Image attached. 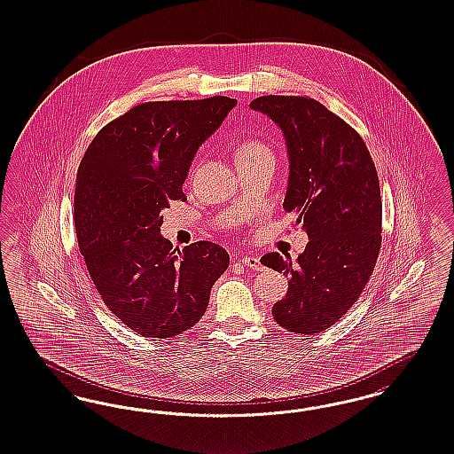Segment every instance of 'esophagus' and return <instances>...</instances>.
Here are the masks:
<instances>
[{
    "label": "esophagus",
    "instance_id": "esophagus-1",
    "mask_svg": "<svg viewBox=\"0 0 454 454\" xmlns=\"http://www.w3.org/2000/svg\"><path fill=\"white\" fill-rule=\"evenodd\" d=\"M241 262L247 266V268H249V270H254V271H262V262L258 260V258H254V256H245L243 260H241Z\"/></svg>",
    "mask_w": 454,
    "mask_h": 454
}]
</instances>
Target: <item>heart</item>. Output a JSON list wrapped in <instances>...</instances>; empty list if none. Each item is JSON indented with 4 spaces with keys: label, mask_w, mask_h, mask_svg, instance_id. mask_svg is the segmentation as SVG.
I'll list each match as a JSON object with an SVG mask.
<instances>
[{
    "label": "heart",
    "mask_w": 454,
    "mask_h": 454,
    "mask_svg": "<svg viewBox=\"0 0 454 454\" xmlns=\"http://www.w3.org/2000/svg\"><path fill=\"white\" fill-rule=\"evenodd\" d=\"M268 153H271V150L262 141H258V139H245V141H241L238 145L234 156H236V163H238V161H247V160L258 158V156L268 154Z\"/></svg>",
    "instance_id": "1"
}]
</instances>
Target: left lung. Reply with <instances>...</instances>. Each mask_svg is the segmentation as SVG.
Listing matches in <instances>:
<instances>
[{
	"instance_id": "left-lung-1",
	"label": "left lung",
	"mask_w": 454,
	"mask_h": 454,
	"mask_svg": "<svg viewBox=\"0 0 454 454\" xmlns=\"http://www.w3.org/2000/svg\"><path fill=\"white\" fill-rule=\"evenodd\" d=\"M249 108L283 131L289 160L283 207L309 238L296 262L279 253L262 258L289 278L273 317L291 333H321L356 302L374 270L383 207L378 173L361 137L317 99L270 95Z\"/></svg>"
}]
</instances>
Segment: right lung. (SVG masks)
I'll list each match as a JSON object with an SVG mask.
<instances>
[{
	"label": "right lung",
	"mask_w": 454,
	"mask_h": 454,
	"mask_svg": "<svg viewBox=\"0 0 454 454\" xmlns=\"http://www.w3.org/2000/svg\"><path fill=\"white\" fill-rule=\"evenodd\" d=\"M236 103L211 97L137 105L106 124L82 156L74 190L80 251L111 313L145 338L190 330L230 266L220 245L173 249L160 226L161 211L184 200L194 154Z\"/></svg>",
	"instance_id": "right-lung-1"
}]
</instances>
